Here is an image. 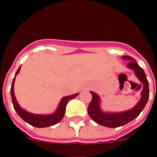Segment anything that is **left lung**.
<instances>
[{
    "label": "left lung",
    "mask_w": 157,
    "mask_h": 157,
    "mask_svg": "<svg viewBox=\"0 0 157 157\" xmlns=\"http://www.w3.org/2000/svg\"><path fill=\"white\" fill-rule=\"evenodd\" d=\"M122 58L130 60L127 64V67L128 68L134 71L135 75L143 84V90L141 93V97L138 103L133 109L122 112H102L100 106L101 101H100L99 96L90 91V94H92V101H90L88 107L89 116L94 122L100 125L110 127V128H115V127L125 125L138 117L141 111L145 108L149 98V82L147 80L146 75L143 69L141 68L138 64V63L135 61V59L131 56H123Z\"/></svg>",
    "instance_id": "left-lung-1"
}]
</instances>
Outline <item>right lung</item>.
<instances>
[{"label": "right lung", "mask_w": 157, "mask_h": 157, "mask_svg": "<svg viewBox=\"0 0 157 157\" xmlns=\"http://www.w3.org/2000/svg\"><path fill=\"white\" fill-rule=\"evenodd\" d=\"M19 71H20V67L16 72V75L19 74ZM16 79V76L14 77L13 81H12V87H11V96H12V101L13 104V107L17 114L24 120L27 122L30 125L33 126L35 127H47L53 126L56 123H59L64 116L65 111H66V105L71 99H73L75 97H77L78 94H75L73 95L67 96L64 98H62L61 101L59 102V106L57 107L56 112L50 115H35L32 114L27 111L23 110L21 107L19 106L18 104L17 101L16 99L15 94H14V82Z\"/></svg>", "instance_id": "add662e5"}]
</instances>
